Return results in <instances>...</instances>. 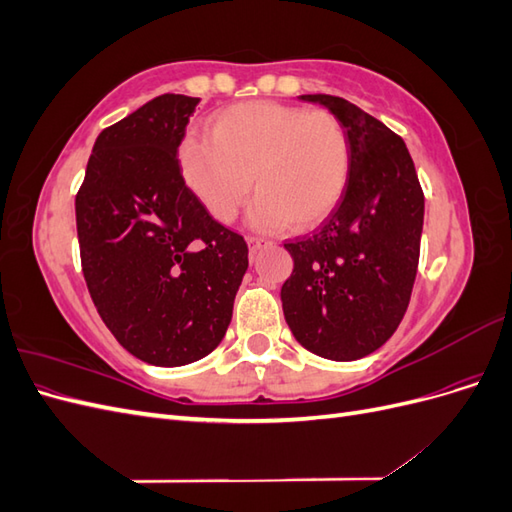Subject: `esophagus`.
Returning <instances> with one entry per match:
<instances>
[{"label": "esophagus", "instance_id": "esophagus-1", "mask_svg": "<svg viewBox=\"0 0 512 512\" xmlns=\"http://www.w3.org/2000/svg\"><path fill=\"white\" fill-rule=\"evenodd\" d=\"M247 245H250V254H258L262 247H267L269 241L267 239H260V237H247Z\"/></svg>", "mask_w": 512, "mask_h": 512}]
</instances>
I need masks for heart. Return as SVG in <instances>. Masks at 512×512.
I'll return each mask as SVG.
<instances>
[{
  "label": "heart",
  "instance_id": "1",
  "mask_svg": "<svg viewBox=\"0 0 512 512\" xmlns=\"http://www.w3.org/2000/svg\"><path fill=\"white\" fill-rule=\"evenodd\" d=\"M183 177L213 220L230 224L247 211L256 230H307L329 218L350 175V145L339 119L277 102H243L213 117L211 138L179 147Z\"/></svg>",
  "mask_w": 512,
  "mask_h": 512
}]
</instances>
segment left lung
<instances>
[{"instance_id": "left-lung-1", "label": "left lung", "mask_w": 512, "mask_h": 512, "mask_svg": "<svg viewBox=\"0 0 512 512\" xmlns=\"http://www.w3.org/2000/svg\"><path fill=\"white\" fill-rule=\"evenodd\" d=\"M342 123L350 175L316 235L284 243L294 260L282 286L284 318L297 342L322 359L376 352L404 318L421 252L425 198L406 143L356 104L301 96Z\"/></svg>"}]
</instances>
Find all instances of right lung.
I'll use <instances>...</instances> for the list:
<instances>
[{
    "mask_svg": "<svg viewBox=\"0 0 512 512\" xmlns=\"http://www.w3.org/2000/svg\"><path fill=\"white\" fill-rule=\"evenodd\" d=\"M200 98L164 94L96 138L76 194L83 275L136 359L181 367L220 346L247 243L185 185L177 149Z\"/></svg>",
    "mask_w": 512,
    "mask_h": 512,
    "instance_id": "obj_1",
    "label": "right lung"
}]
</instances>
